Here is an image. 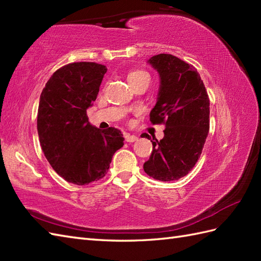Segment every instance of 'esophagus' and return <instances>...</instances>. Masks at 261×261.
Here are the masks:
<instances>
[{
	"label": "esophagus",
	"instance_id": "34e87169",
	"mask_svg": "<svg viewBox=\"0 0 261 261\" xmlns=\"http://www.w3.org/2000/svg\"><path fill=\"white\" fill-rule=\"evenodd\" d=\"M124 138H125V141L126 142H135L136 140H138V138L134 135H129V134H125L124 135Z\"/></svg>",
	"mask_w": 261,
	"mask_h": 261
}]
</instances>
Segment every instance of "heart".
Returning <instances> with one entry per match:
<instances>
[{"mask_svg": "<svg viewBox=\"0 0 261 261\" xmlns=\"http://www.w3.org/2000/svg\"><path fill=\"white\" fill-rule=\"evenodd\" d=\"M142 77H148L149 79V74L145 70H141V69H136V70H132L131 73L127 76V81H134V80H138V79H142Z\"/></svg>", "mask_w": 261, "mask_h": 261, "instance_id": "obj_1", "label": "heart"}]
</instances>
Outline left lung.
Masks as SVG:
<instances>
[{
  "mask_svg": "<svg viewBox=\"0 0 261 261\" xmlns=\"http://www.w3.org/2000/svg\"><path fill=\"white\" fill-rule=\"evenodd\" d=\"M148 63L160 77L150 121L165 124V136L158 141L141 135L153 147L143 169L154 179L171 181L190 173L201 156L210 130V99L194 66L169 54L156 55Z\"/></svg>",
  "mask_w": 261,
  "mask_h": 261,
  "instance_id": "1",
  "label": "left lung"
}]
</instances>
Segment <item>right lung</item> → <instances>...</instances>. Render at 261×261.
<instances>
[{
    "label": "right lung",
    "mask_w": 261,
    "mask_h": 261,
    "mask_svg": "<svg viewBox=\"0 0 261 261\" xmlns=\"http://www.w3.org/2000/svg\"><path fill=\"white\" fill-rule=\"evenodd\" d=\"M107 70L96 63L65 65L51 75L40 95L37 129L41 149L54 170L76 185L103 178L114 152L124 145L119 129L99 130L86 114Z\"/></svg>",
    "instance_id": "1"
}]
</instances>
